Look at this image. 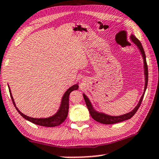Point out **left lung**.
I'll use <instances>...</instances> for the list:
<instances>
[{
  "label": "left lung",
  "mask_w": 159,
  "mask_h": 159,
  "mask_svg": "<svg viewBox=\"0 0 159 159\" xmlns=\"http://www.w3.org/2000/svg\"><path fill=\"white\" fill-rule=\"evenodd\" d=\"M130 40L133 42V43L135 45L136 47L138 48L139 51L140 52V54L142 55V59H143V64H144V92L142 94L141 98L139 100V103L136 106V107L134 108L132 111L130 112H128V113L122 114V115L119 116H114V115H109V114L104 113V112L99 111L98 110H96L94 107L92 105V102L90 101L89 98L86 95V94L83 93V96L84 98V100H85V103L86 104V106H87L88 109H89V114L91 116L94 120L100 122V123L102 124H106V125H110V124H114L117 123V122H120L122 121H125V120H128L130 119V118L133 116L134 114H136V112L137 111V110L139 108L140 105H141L142 100H143L144 93H145L147 86H148V65H147L146 61V56L145 53H144V51L143 49V47H142L141 43L139 42L137 38H136L134 34H131L130 36Z\"/></svg>",
  "instance_id": "8db88e82"
}]
</instances>
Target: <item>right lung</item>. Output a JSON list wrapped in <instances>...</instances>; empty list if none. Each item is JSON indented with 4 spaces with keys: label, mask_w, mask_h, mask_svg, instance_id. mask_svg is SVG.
I'll list each match as a JSON object with an SVG mask.
<instances>
[{
    "label": "right lung",
    "mask_w": 159,
    "mask_h": 159,
    "mask_svg": "<svg viewBox=\"0 0 159 159\" xmlns=\"http://www.w3.org/2000/svg\"><path fill=\"white\" fill-rule=\"evenodd\" d=\"M9 86V92H10V96H11V100H12V102L14 103V106L17 109V111H18L20 115L23 116L24 119H25L28 121L32 122V123H34L36 125H41V126H45V127H55V126H58L60 124H61L67 118V114H68V110H69V95L70 94V92L72 91H74V90H77L78 89V83L74 84L72 86L68 89L67 91L65 92V93L63 94L61 98V103H60L59 108L58 109V111L56 112L53 115H52L49 117H45V118H34V117H31V116H29L25 114H24L23 113L20 111L18 109V108L16 106L15 100L12 97V94H11V89H10Z\"/></svg>",
    "instance_id": "obj_1"
}]
</instances>
